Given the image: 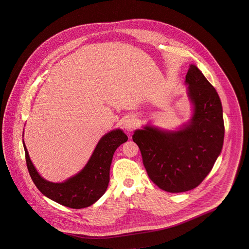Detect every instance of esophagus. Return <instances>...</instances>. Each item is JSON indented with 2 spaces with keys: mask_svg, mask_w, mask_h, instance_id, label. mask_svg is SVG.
<instances>
[{
  "mask_svg": "<svg viewBox=\"0 0 249 249\" xmlns=\"http://www.w3.org/2000/svg\"><path fill=\"white\" fill-rule=\"evenodd\" d=\"M123 127L127 132H131L135 128V121L132 118H127L123 120Z\"/></svg>",
  "mask_w": 249,
  "mask_h": 249,
  "instance_id": "esophagus-1",
  "label": "esophagus"
}]
</instances>
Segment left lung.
Segmentation results:
<instances>
[{"mask_svg":"<svg viewBox=\"0 0 249 249\" xmlns=\"http://www.w3.org/2000/svg\"><path fill=\"white\" fill-rule=\"evenodd\" d=\"M185 83L193 107L189 123L178 130L146 125L132 135L149 178L172 193L198 187L211 172L224 141L223 110L214 88L193 64Z\"/></svg>","mask_w":249,"mask_h":249,"instance_id":"8db88e82","label":"left lung"}]
</instances>
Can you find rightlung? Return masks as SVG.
I'll use <instances>...</instances> for the list:
<instances>
[{"instance_id":"right-lung-1","label":"right lung","mask_w":249,"mask_h":249,"mask_svg":"<svg viewBox=\"0 0 249 249\" xmlns=\"http://www.w3.org/2000/svg\"><path fill=\"white\" fill-rule=\"evenodd\" d=\"M127 140L128 136L120 129L109 131L100 139L83 169L62 183L50 182L38 174L23 140L28 171L36 188L50 200L73 209L85 208L93 204L107 191L113 155Z\"/></svg>"}]
</instances>
